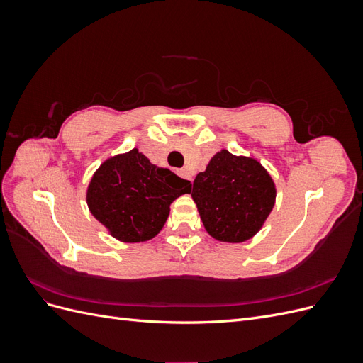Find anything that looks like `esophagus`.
I'll list each match as a JSON object with an SVG mask.
<instances>
[{"label": "esophagus", "mask_w": 363, "mask_h": 363, "mask_svg": "<svg viewBox=\"0 0 363 363\" xmlns=\"http://www.w3.org/2000/svg\"><path fill=\"white\" fill-rule=\"evenodd\" d=\"M180 175H182L183 179H188V180L192 182V175H191V172L188 169H180Z\"/></svg>", "instance_id": "esophagus-1"}]
</instances>
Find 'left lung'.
Masks as SVG:
<instances>
[{
  "instance_id": "obj_1",
  "label": "left lung",
  "mask_w": 363,
  "mask_h": 363,
  "mask_svg": "<svg viewBox=\"0 0 363 363\" xmlns=\"http://www.w3.org/2000/svg\"><path fill=\"white\" fill-rule=\"evenodd\" d=\"M192 199L208 235L223 242H244L271 213L276 186L257 160L223 150L195 177Z\"/></svg>"
}]
</instances>
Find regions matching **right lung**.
Returning a JSON list of instances; mask_svg holds the SVG:
<instances>
[{"mask_svg": "<svg viewBox=\"0 0 363 363\" xmlns=\"http://www.w3.org/2000/svg\"><path fill=\"white\" fill-rule=\"evenodd\" d=\"M188 192L189 180L151 164L135 148L98 168L87 189V204L116 239L142 242L160 232L171 203Z\"/></svg>", "mask_w": 363, "mask_h": 363, "instance_id": "right-lung-1", "label": "right lung"}]
</instances>
